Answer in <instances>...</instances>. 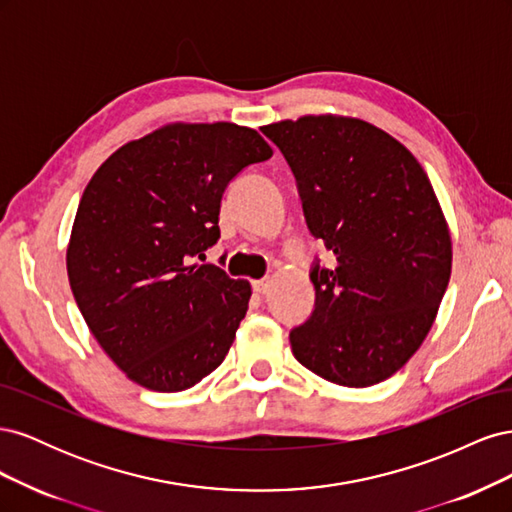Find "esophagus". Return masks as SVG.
<instances>
[{
	"mask_svg": "<svg viewBox=\"0 0 512 512\" xmlns=\"http://www.w3.org/2000/svg\"><path fill=\"white\" fill-rule=\"evenodd\" d=\"M252 286H254L256 294H267L269 288H271V282L269 280H256Z\"/></svg>",
	"mask_w": 512,
	"mask_h": 512,
	"instance_id": "34e87169",
	"label": "esophagus"
}]
</instances>
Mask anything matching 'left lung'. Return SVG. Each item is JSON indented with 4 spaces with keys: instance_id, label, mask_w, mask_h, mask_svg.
I'll return each mask as SVG.
<instances>
[{
    "instance_id": "1",
    "label": "left lung",
    "mask_w": 512,
    "mask_h": 512,
    "mask_svg": "<svg viewBox=\"0 0 512 512\" xmlns=\"http://www.w3.org/2000/svg\"><path fill=\"white\" fill-rule=\"evenodd\" d=\"M297 177L307 228L335 254L312 269L316 307L292 354L350 389L391 378L421 348L451 280L453 243L423 166L391 134L342 115L262 126Z\"/></svg>"
}]
</instances>
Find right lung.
I'll list each match as a JSON object with an SVG mask.
<instances>
[{
  "label": "right lung",
  "instance_id": "add662e5",
  "mask_svg": "<svg viewBox=\"0 0 512 512\" xmlns=\"http://www.w3.org/2000/svg\"><path fill=\"white\" fill-rule=\"evenodd\" d=\"M273 149L237 123H166L89 179L66 252L68 280L102 350L132 382L177 393L228 354L252 286L192 260L220 239L228 181Z\"/></svg>",
  "mask_w": 512,
  "mask_h": 512
}]
</instances>
